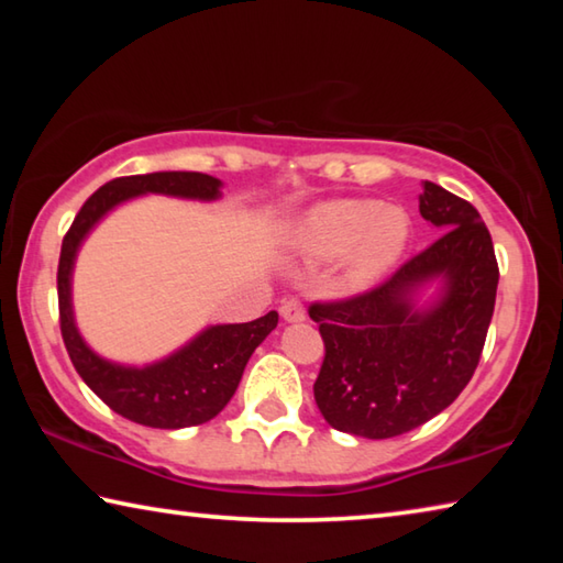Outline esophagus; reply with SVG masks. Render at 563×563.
I'll list each match as a JSON object with an SVG mask.
<instances>
[{"label":"esophagus","mask_w":563,"mask_h":563,"mask_svg":"<svg viewBox=\"0 0 563 563\" xmlns=\"http://www.w3.org/2000/svg\"><path fill=\"white\" fill-rule=\"evenodd\" d=\"M280 316L288 322H300V320H305V308L298 300H283Z\"/></svg>","instance_id":"1"}]
</instances>
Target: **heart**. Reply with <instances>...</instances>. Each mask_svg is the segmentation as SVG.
<instances>
[{
  "instance_id": "b5f03b06",
  "label": "heart",
  "mask_w": 563,
  "mask_h": 563,
  "mask_svg": "<svg viewBox=\"0 0 563 563\" xmlns=\"http://www.w3.org/2000/svg\"><path fill=\"white\" fill-rule=\"evenodd\" d=\"M412 235L402 208L377 201H335L318 208L302 231V251L310 258L332 261L350 250L345 280L369 288L395 268Z\"/></svg>"
}]
</instances>
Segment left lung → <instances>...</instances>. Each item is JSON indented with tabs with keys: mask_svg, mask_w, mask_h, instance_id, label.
<instances>
[{
	"mask_svg": "<svg viewBox=\"0 0 563 563\" xmlns=\"http://www.w3.org/2000/svg\"><path fill=\"white\" fill-rule=\"evenodd\" d=\"M419 213L440 228L427 245L375 288L310 302L325 357L312 385L330 427L367 440H389L450 407L479 365L497 300L499 265L476 208L424 180ZM442 277L432 309L411 295Z\"/></svg>",
	"mask_w": 563,
	"mask_h": 563,
	"instance_id": "left-lung-1",
	"label": "left lung"
}]
</instances>
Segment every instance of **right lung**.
Wrapping results in <instances>:
<instances>
[{
	"label": "right lung",
	"instance_id": "1",
	"mask_svg": "<svg viewBox=\"0 0 563 563\" xmlns=\"http://www.w3.org/2000/svg\"><path fill=\"white\" fill-rule=\"evenodd\" d=\"M221 180L198 170H161L146 176H123L103 184L87 198L62 241L56 292H59V328L66 352L93 395L113 412L144 427L180 430L213 419L231 402L253 350L278 325V312L271 310L253 322L216 325L203 330L176 355L148 367H121L101 360L84 345L71 316V268L76 251L87 233L113 206L141 194H166L180 198H218Z\"/></svg>",
	"mask_w": 563,
	"mask_h": 563
}]
</instances>
